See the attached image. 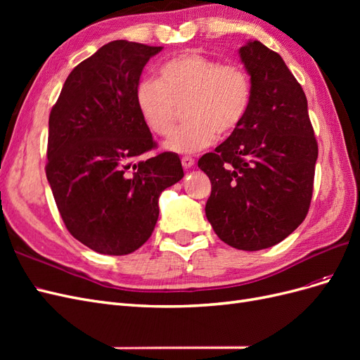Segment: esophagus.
<instances>
[{"label": "esophagus", "instance_id": "1", "mask_svg": "<svg viewBox=\"0 0 360 360\" xmlns=\"http://www.w3.org/2000/svg\"><path fill=\"white\" fill-rule=\"evenodd\" d=\"M193 163H195V160L191 158V156H183L181 158V165H183V168H192L193 167Z\"/></svg>", "mask_w": 360, "mask_h": 360}]
</instances>
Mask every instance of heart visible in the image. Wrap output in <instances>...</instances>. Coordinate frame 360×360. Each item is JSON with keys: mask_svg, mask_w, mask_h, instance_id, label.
<instances>
[{"mask_svg": "<svg viewBox=\"0 0 360 360\" xmlns=\"http://www.w3.org/2000/svg\"><path fill=\"white\" fill-rule=\"evenodd\" d=\"M250 97L252 85L245 68L198 51L165 61L159 68V78L141 79L135 93L141 118L159 136L172 132L180 106L186 105L189 122L163 144L179 155H193L213 146L219 134H233L243 123Z\"/></svg>", "mask_w": 360, "mask_h": 360, "instance_id": "1", "label": "heart"}]
</instances>
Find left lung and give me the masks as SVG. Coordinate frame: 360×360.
I'll return each instance as SVG.
<instances>
[{"mask_svg":"<svg viewBox=\"0 0 360 360\" xmlns=\"http://www.w3.org/2000/svg\"><path fill=\"white\" fill-rule=\"evenodd\" d=\"M238 53L252 85L249 111L198 167L212 183L205 216L217 237L259 250L284 240L307 217L319 146L307 96L279 53L258 40Z\"/></svg>","mask_w":360,"mask_h":360,"instance_id":"1","label":"left lung"}]
</instances>
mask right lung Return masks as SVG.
<instances>
[{"mask_svg": "<svg viewBox=\"0 0 360 360\" xmlns=\"http://www.w3.org/2000/svg\"><path fill=\"white\" fill-rule=\"evenodd\" d=\"M162 46L114 40L68 76L49 115L46 177L69 233L105 255H127L155 230L162 191L183 179L180 158L156 147L135 93Z\"/></svg>", "mask_w": 360, "mask_h": 360, "instance_id": "obj_1", "label": "right lung"}]
</instances>
